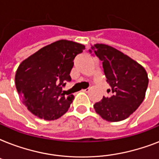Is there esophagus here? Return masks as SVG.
<instances>
[{
  "mask_svg": "<svg viewBox=\"0 0 159 159\" xmlns=\"http://www.w3.org/2000/svg\"><path fill=\"white\" fill-rule=\"evenodd\" d=\"M90 91V88L88 87V88H86V89H83L82 90V92H88Z\"/></svg>",
  "mask_w": 159,
  "mask_h": 159,
  "instance_id": "1",
  "label": "esophagus"
}]
</instances>
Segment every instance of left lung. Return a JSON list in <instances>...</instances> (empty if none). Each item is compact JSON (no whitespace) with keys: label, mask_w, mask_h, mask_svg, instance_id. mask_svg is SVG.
I'll use <instances>...</instances> for the list:
<instances>
[{"label":"left lung","mask_w":159,"mask_h":159,"mask_svg":"<svg viewBox=\"0 0 159 159\" xmlns=\"http://www.w3.org/2000/svg\"><path fill=\"white\" fill-rule=\"evenodd\" d=\"M93 53L102 61L106 82L111 86V97H103L95 103L94 109L102 118L117 122L128 118L143 102L148 84L145 69L120 51L106 44L91 47Z\"/></svg>","instance_id":"8db88e82"}]
</instances>
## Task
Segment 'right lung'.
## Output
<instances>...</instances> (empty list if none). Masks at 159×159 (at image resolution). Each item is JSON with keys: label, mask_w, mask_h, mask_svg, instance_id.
Wrapping results in <instances>:
<instances>
[{"label": "right lung", "mask_w": 159, "mask_h": 159, "mask_svg": "<svg viewBox=\"0 0 159 159\" xmlns=\"http://www.w3.org/2000/svg\"><path fill=\"white\" fill-rule=\"evenodd\" d=\"M85 46L68 40L56 41L24 60L16 74L19 95L29 111L47 120L67 112L74 99L62 88L71 82L73 60Z\"/></svg>", "instance_id": "1"}]
</instances>
